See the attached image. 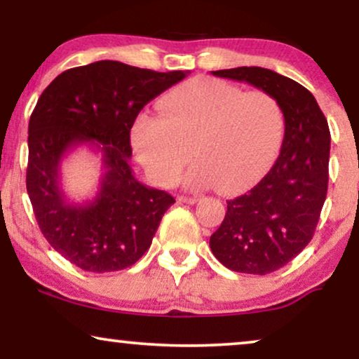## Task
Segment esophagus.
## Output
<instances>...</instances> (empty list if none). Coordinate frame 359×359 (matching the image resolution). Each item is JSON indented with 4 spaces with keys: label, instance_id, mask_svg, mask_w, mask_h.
<instances>
[{
    "label": "esophagus",
    "instance_id": "obj_1",
    "mask_svg": "<svg viewBox=\"0 0 359 359\" xmlns=\"http://www.w3.org/2000/svg\"><path fill=\"white\" fill-rule=\"evenodd\" d=\"M178 201L184 204H196L198 203V198H196V196H180Z\"/></svg>",
    "mask_w": 359,
    "mask_h": 359
}]
</instances>
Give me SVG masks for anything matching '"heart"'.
Wrapping results in <instances>:
<instances>
[{"label": "heart", "mask_w": 359, "mask_h": 359, "mask_svg": "<svg viewBox=\"0 0 359 359\" xmlns=\"http://www.w3.org/2000/svg\"><path fill=\"white\" fill-rule=\"evenodd\" d=\"M163 117H137L132 140L151 178L175 184L188 165L191 189L237 193L266 173L281 144L284 117L276 97L196 78L158 101Z\"/></svg>", "instance_id": "1"}]
</instances>
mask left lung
<instances>
[{
	"mask_svg": "<svg viewBox=\"0 0 359 359\" xmlns=\"http://www.w3.org/2000/svg\"><path fill=\"white\" fill-rule=\"evenodd\" d=\"M276 97L284 139L276 161L259 183L227 201L220 227L210 235L214 257L237 273L268 274L296 258L316 232L327 198L330 130L316 97L297 81L262 67L217 70Z\"/></svg>",
	"mask_w": 359,
	"mask_h": 359,
	"instance_id": "1",
	"label": "left lung"
}]
</instances>
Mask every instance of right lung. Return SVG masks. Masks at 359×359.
Wrapping results in <instances>:
<instances>
[{
  "label": "right lung",
  "mask_w": 359,
  "mask_h": 359,
  "mask_svg": "<svg viewBox=\"0 0 359 359\" xmlns=\"http://www.w3.org/2000/svg\"><path fill=\"white\" fill-rule=\"evenodd\" d=\"M186 75L101 60L60 73L39 97L29 121L27 194L43 237L78 268L119 271L150 248L175 199L134 176L130 129L147 102ZM81 144L100 151L103 175L95 198L73 203L60 168Z\"/></svg>",
  "instance_id": "add662e5"
}]
</instances>
